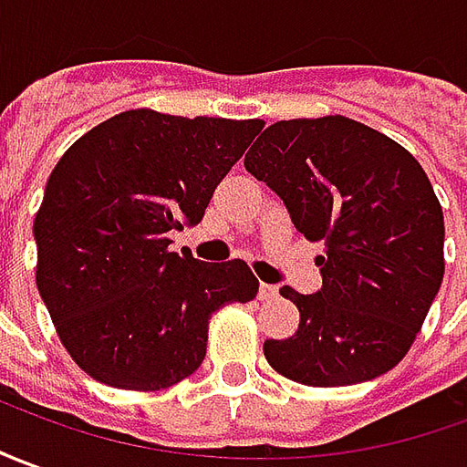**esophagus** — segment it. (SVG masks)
<instances>
[{"label": "esophagus", "instance_id": "34e87169", "mask_svg": "<svg viewBox=\"0 0 467 467\" xmlns=\"http://www.w3.org/2000/svg\"><path fill=\"white\" fill-rule=\"evenodd\" d=\"M276 295H279V289H276L275 285H265V282L259 285V300L269 302V300H275Z\"/></svg>", "mask_w": 467, "mask_h": 467}]
</instances>
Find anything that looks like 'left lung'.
<instances>
[{
    "mask_svg": "<svg viewBox=\"0 0 467 467\" xmlns=\"http://www.w3.org/2000/svg\"><path fill=\"white\" fill-rule=\"evenodd\" d=\"M282 198L295 228L323 241V287L279 295L300 326L265 340L276 374L350 387L407 356L445 275V221L420 162L387 134L346 117L292 119L262 131L244 160Z\"/></svg>",
    "mask_w": 467,
    "mask_h": 467,
    "instance_id": "left-lung-1",
    "label": "left lung"
}]
</instances>
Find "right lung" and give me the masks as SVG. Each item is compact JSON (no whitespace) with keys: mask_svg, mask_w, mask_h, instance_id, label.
<instances>
[{"mask_svg":"<svg viewBox=\"0 0 467 467\" xmlns=\"http://www.w3.org/2000/svg\"><path fill=\"white\" fill-rule=\"evenodd\" d=\"M262 127L134 109L60 157L32 226L35 279L63 346L91 379L130 391L172 387L205 358L211 315L256 297L246 262L180 256L170 234L201 223Z\"/></svg>","mask_w":467,"mask_h":467,"instance_id":"1","label":"right lung"}]
</instances>
